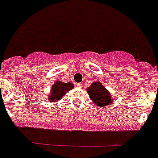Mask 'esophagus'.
I'll use <instances>...</instances> for the list:
<instances>
[{
	"mask_svg": "<svg viewBox=\"0 0 158 158\" xmlns=\"http://www.w3.org/2000/svg\"><path fill=\"white\" fill-rule=\"evenodd\" d=\"M77 87H83V84H82L81 83H77Z\"/></svg>",
	"mask_w": 158,
	"mask_h": 158,
	"instance_id": "34e87169",
	"label": "esophagus"
}]
</instances>
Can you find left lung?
I'll return each mask as SVG.
<instances>
[{
    "label": "left lung",
    "mask_w": 158,
    "mask_h": 158,
    "mask_svg": "<svg viewBox=\"0 0 158 158\" xmlns=\"http://www.w3.org/2000/svg\"><path fill=\"white\" fill-rule=\"evenodd\" d=\"M87 92L91 101L100 108L108 106L113 102L109 91L99 81L93 82L91 86L87 87Z\"/></svg>",
    "instance_id": "8db88e82"
}]
</instances>
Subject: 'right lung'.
I'll use <instances>...</instances> for the list:
<instances>
[{
    "instance_id": "right-lung-1",
    "label": "right lung",
    "mask_w": 158,
    "mask_h": 158,
    "mask_svg": "<svg viewBox=\"0 0 158 158\" xmlns=\"http://www.w3.org/2000/svg\"><path fill=\"white\" fill-rule=\"evenodd\" d=\"M74 88V84L71 83H64L58 80L55 81L50 88V93L48 95V100L50 102H58L64 96L67 91Z\"/></svg>"
}]
</instances>
